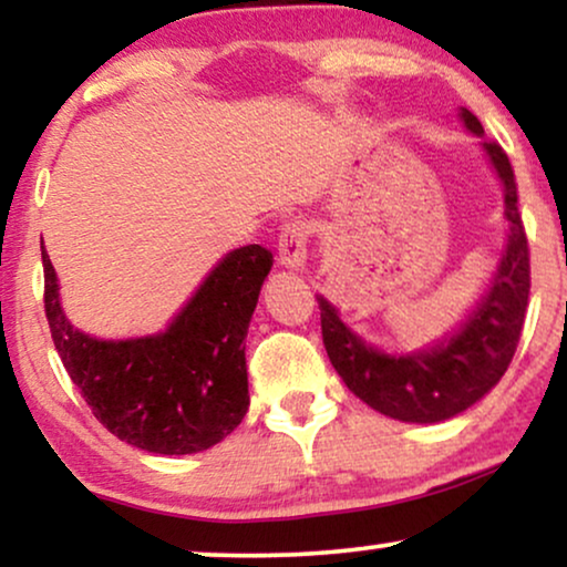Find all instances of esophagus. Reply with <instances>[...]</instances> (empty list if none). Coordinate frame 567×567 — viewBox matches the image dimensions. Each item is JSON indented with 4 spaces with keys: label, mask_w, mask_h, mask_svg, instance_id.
Here are the masks:
<instances>
[{
    "label": "esophagus",
    "mask_w": 567,
    "mask_h": 567,
    "mask_svg": "<svg viewBox=\"0 0 567 567\" xmlns=\"http://www.w3.org/2000/svg\"><path fill=\"white\" fill-rule=\"evenodd\" d=\"M308 238H311V227H308V221H303V219L285 221L282 230H279V238H277L279 264H285L288 269L303 267Z\"/></svg>",
    "instance_id": "1"
}]
</instances>
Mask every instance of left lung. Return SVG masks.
<instances>
[{
	"instance_id": "obj_1",
	"label": "left lung",
	"mask_w": 567,
	"mask_h": 567,
	"mask_svg": "<svg viewBox=\"0 0 567 567\" xmlns=\"http://www.w3.org/2000/svg\"><path fill=\"white\" fill-rule=\"evenodd\" d=\"M461 114L471 133H484L474 114L468 110ZM484 148L505 185V217L511 221V238L494 285L461 332L432 350L400 358L384 355L363 346L342 324L334 308L324 298H317L321 337L334 371L355 398L390 419L413 424L453 419L503 379L518 348L532 290L528 238L518 212V185L511 159L499 143L489 141Z\"/></svg>"
}]
</instances>
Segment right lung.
<instances>
[{
	"label": "right lung",
	"mask_w": 567,
	"mask_h": 567,
	"mask_svg": "<svg viewBox=\"0 0 567 567\" xmlns=\"http://www.w3.org/2000/svg\"><path fill=\"white\" fill-rule=\"evenodd\" d=\"M44 311L56 353L110 432L159 455L209 450L248 411L246 334L271 250L243 246L225 256L167 332L104 342L64 319L47 250Z\"/></svg>",
	"instance_id": "1"
}]
</instances>
